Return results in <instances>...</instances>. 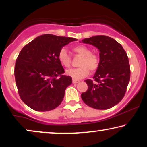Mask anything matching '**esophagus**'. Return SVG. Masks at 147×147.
I'll return each instance as SVG.
<instances>
[{
    "mask_svg": "<svg viewBox=\"0 0 147 147\" xmlns=\"http://www.w3.org/2000/svg\"><path fill=\"white\" fill-rule=\"evenodd\" d=\"M79 80H77V79H72V83L73 84H77L79 83Z\"/></svg>",
    "mask_w": 147,
    "mask_h": 147,
    "instance_id": "1",
    "label": "esophagus"
}]
</instances>
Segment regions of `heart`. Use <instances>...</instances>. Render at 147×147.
Listing matches in <instances>:
<instances>
[{"mask_svg": "<svg viewBox=\"0 0 147 147\" xmlns=\"http://www.w3.org/2000/svg\"><path fill=\"white\" fill-rule=\"evenodd\" d=\"M73 51L82 57L79 62V68L70 69L66 71V74L75 79L84 78L88 75L89 70L95 72L99 67V58L97 55L91 52L90 49L84 45H76ZM59 63L65 68H69L71 64V57L65 48H61L57 55Z\"/></svg>", "mask_w": 147, "mask_h": 147, "instance_id": "b5f03b06", "label": "heart"}]
</instances>
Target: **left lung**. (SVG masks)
<instances>
[{"mask_svg":"<svg viewBox=\"0 0 147 147\" xmlns=\"http://www.w3.org/2000/svg\"><path fill=\"white\" fill-rule=\"evenodd\" d=\"M99 50V63L92 79H86L88 90L82 99L88 106L106 110L120 102L130 81L131 68L129 58L121 44L104 35L82 40Z\"/></svg>","mask_w":147,"mask_h":147,"instance_id":"8db88e82","label":"left lung"}]
</instances>
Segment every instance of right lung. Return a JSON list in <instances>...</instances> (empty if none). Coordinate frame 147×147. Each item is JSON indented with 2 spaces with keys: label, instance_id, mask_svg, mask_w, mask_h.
I'll return each instance as SVG.
<instances>
[{
  "label": "right lung",
  "instance_id": "right-lung-1",
  "mask_svg": "<svg viewBox=\"0 0 147 147\" xmlns=\"http://www.w3.org/2000/svg\"><path fill=\"white\" fill-rule=\"evenodd\" d=\"M77 41L70 37L43 34L23 47L16 60L14 75L21 100L37 111H51L63 101L72 77L64 75L58 52Z\"/></svg>",
  "mask_w": 147,
  "mask_h": 147
}]
</instances>
